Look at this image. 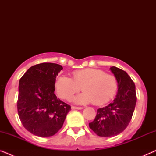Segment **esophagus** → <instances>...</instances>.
<instances>
[{"label":"esophagus","mask_w":156,"mask_h":156,"mask_svg":"<svg viewBox=\"0 0 156 156\" xmlns=\"http://www.w3.org/2000/svg\"><path fill=\"white\" fill-rule=\"evenodd\" d=\"M82 107H79V106H72V109L74 110V109H77V110H81L82 109Z\"/></svg>","instance_id":"esophagus-1"}]
</instances>
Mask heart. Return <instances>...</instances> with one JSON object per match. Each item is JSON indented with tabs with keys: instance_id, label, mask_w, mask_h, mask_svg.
Segmentation results:
<instances>
[{
	"instance_id": "1",
	"label": "heart",
	"mask_w": 156,
	"mask_h": 156,
	"mask_svg": "<svg viewBox=\"0 0 156 156\" xmlns=\"http://www.w3.org/2000/svg\"><path fill=\"white\" fill-rule=\"evenodd\" d=\"M55 87L57 94L64 99H69L82 87L84 91L74 97L73 101L80 104L94 102L100 106L107 103L116 94L118 82L114 76L103 70L88 68L74 71L72 78L59 75Z\"/></svg>"
}]
</instances>
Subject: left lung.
I'll return each instance as SVG.
<instances>
[{
    "mask_svg": "<svg viewBox=\"0 0 156 156\" xmlns=\"http://www.w3.org/2000/svg\"><path fill=\"white\" fill-rule=\"evenodd\" d=\"M110 70L118 82V92L112 103L97 110L89 128L101 137H112L121 133L129 124L136 104V87L126 72L116 67Z\"/></svg>",
    "mask_w": 156,
    "mask_h": 156,
    "instance_id": "1",
    "label": "left lung"
}]
</instances>
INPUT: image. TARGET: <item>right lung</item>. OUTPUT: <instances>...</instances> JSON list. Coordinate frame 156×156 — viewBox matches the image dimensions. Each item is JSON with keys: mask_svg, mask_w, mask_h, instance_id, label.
Segmentation results:
<instances>
[{"mask_svg": "<svg viewBox=\"0 0 156 156\" xmlns=\"http://www.w3.org/2000/svg\"><path fill=\"white\" fill-rule=\"evenodd\" d=\"M63 69L44 62L27 69L19 82L17 107L25 129L34 135L49 137L62 127L71 106L56 97V76Z\"/></svg>", "mask_w": 156, "mask_h": 156, "instance_id": "right-lung-1", "label": "right lung"}]
</instances>
